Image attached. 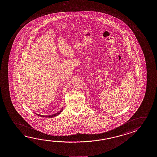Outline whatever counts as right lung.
Wrapping results in <instances>:
<instances>
[{
    "label": "right lung",
    "instance_id": "1",
    "mask_svg": "<svg viewBox=\"0 0 157 157\" xmlns=\"http://www.w3.org/2000/svg\"><path fill=\"white\" fill-rule=\"evenodd\" d=\"M63 110V107L60 110V111L59 112H57L56 113H55L54 114H52V115H49V116H43V115H40V114H36L38 116H40V117H46V118H52V117H56V116H58V115H59L60 113L62 112V111Z\"/></svg>",
    "mask_w": 157,
    "mask_h": 157
}]
</instances>
